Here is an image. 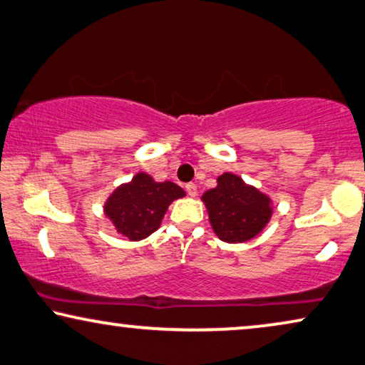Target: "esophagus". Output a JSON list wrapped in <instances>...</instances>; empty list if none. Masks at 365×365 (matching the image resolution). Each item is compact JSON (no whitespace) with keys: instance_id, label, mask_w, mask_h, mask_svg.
Here are the masks:
<instances>
[{"instance_id":"obj_1","label":"esophagus","mask_w":365,"mask_h":365,"mask_svg":"<svg viewBox=\"0 0 365 365\" xmlns=\"http://www.w3.org/2000/svg\"><path fill=\"white\" fill-rule=\"evenodd\" d=\"M186 191L189 195H191V197H195V194H197V186H195L194 182H189V184H186Z\"/></svg>"}]
</instances>
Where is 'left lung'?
<instances>
[{
	"instance_id": "left-lung-1",
	"label": "left lung",
	"mask_w": 365,
	"mask_h": 365,
	"mask_svg": "<svg viewBox=\"0 0 365 365\" xmlns=\"http://www.w3.org/2000/svg\"><path fill=\"white\" fill-rule=\"evenodd\" d=\"M214 234L227 244H244L260 234L273 215V200L234 173L217 178L202 194Z\"/></svg>"
}]
</instances>
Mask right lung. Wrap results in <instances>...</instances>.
I'll list each match as a JSON object with an SVG mask.
<instances>
[{
  "label": "right lung",
  "instance_id": "add662e5",
  "mask_svg": "<svg viewBox=\"0 0 365 365\" xmlns=\"http://www.w3.org/2000/svg\"><path fill=\"white\" fill-rule=\"evenodd\" d=\"M184 195L186 192L178 184L158 182L141 171L108 195L103 204V214L118 234L131 242H138L160 229L168 207Z\"/></svg>",
  "mask_w": 365,
  "mask_h": 365
}]
</instances>
